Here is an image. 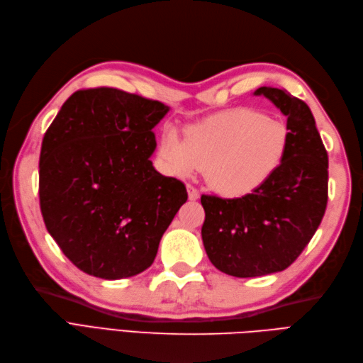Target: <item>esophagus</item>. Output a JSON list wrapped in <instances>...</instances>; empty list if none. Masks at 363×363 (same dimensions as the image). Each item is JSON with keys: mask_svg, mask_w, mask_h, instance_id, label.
Here are the masks:
<instances>
[{"mask_svg": "<svg viewBox=\"0 0 363 363\" xmlns=\"http://www.w3.org/2000/svg\"><path fill=\"white\" fill-rule=\"evenodd\" d=\"M188 196H189L191 201H195V200L200 199V192H199V189L194 188L192 184H188Z\"/></svg>", "mask_w": 363, "mask_h": 363, "instance_id": "obj_1", "label": "esophagus"}]
</instances>
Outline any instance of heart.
Segmentation results:
<instances>
[{"label": "heart", "instance_id": "obj_1", "mask_svg": "<svg viewBox=\"0 0 363 363\" xmlns=\"http://www.w3.org/2000/svg\"><path fill=\"white\" fill-rule=\"evenodd\" d=\"M288 128L251 108H232L204 119L182 139L168 130L162 156L175 171L189 175L206 169L211 188L224 196H242L276 172L288 150Z\"/></svg>", "mask_w": 363, "mask_h": 363}]
</instances>
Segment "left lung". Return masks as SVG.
<instances>
[{
  "instance_id": "8db88e82",
  "label": "left lung",
  "mask_w": 363,
  "mask_h": 363,
  "mask_svg": "<svg viewBox=\"0 0 363 363\" xmlns=\"http://www.w3.org/2000/svg\"><path fill=\"white\" fill-rule=\"evenodd\" d=\"M288 118V150L260 188L240 199L201 195V228L208 259L233 277L286 269L311 242L327 207L328 157L309 106L284 89L262 86Z\"/></svg>"
}]
</instances>
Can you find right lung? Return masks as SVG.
<instances>
[{
	"instance_id": "obj_1",
	"label": "right lung",
	"mask_w": 363,
	"mask_h": 363,
	"mask_svg": "<svg viewBox=\"0 0 363 363\" xmlns=\"http://www.w3.org/2000/svg\"><path fill=\"white\" fill-rule=\"evenodd\" d=\"M169 107L115 87L74 92L42 140L39 200L63 255L106 280L151 267L188 200L186 186L150 160Z\"/></svg>"
}]
</instances>
